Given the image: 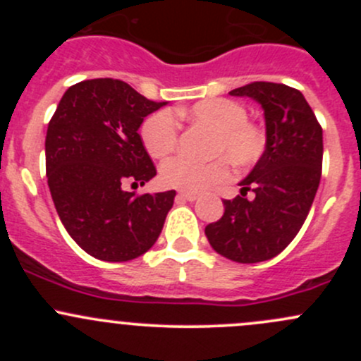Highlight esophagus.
<instances>
[{
    "instance_id": "34e87169",
    "label": "esophagus",
    "mask_w": 361,
    "mask_h": 361,
    "mask_svg": "<svg viewBox=\"0 0 361 361\" xmlns=\"http://www.w3.org/2000/svg\"><path fill=\"white\" fill-rule=\"evenodd\" d=\"M176 199H178V201H188V202H192V201H195V199H197V194H195V192H185V190H181V192H178Z\"/></svg>"
}]
</instances>
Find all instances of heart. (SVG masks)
I'll return each instance as SVG.
<instances>
[{"label": "heart", "mask_w": 361, "mask_h": 361, "mask_svg": "<svg viewBox=\"0 0 361 361\" xmlns=\"http://www.w3.org/2000/svg\"><path fill=\"white\" fill-rule=\"evenodd\" d=\"M176 115L194 126L211 130L209 154L218 155L206 162L174 157L160 167V181L166 187L195 192L225 180L231 173L228 161L235 169L255 166L267 147L264 127L248 120V110L243 103L227 97H211L178 108ZM180 126L171 111L152 113L141 126V140L154 159H164L176 148ZM224 157L221 158V155Z\"/></svg>", "instance_id": "obj_1"}]
</instances>
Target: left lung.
Returning a JSON list of instances; mask_svg holds the SVG:
<instances>
[{
  "mask_svg": "<svg viewBox=\"0 0 361 361\" xmlns=\"http://www.w3.org/2000/svg\"><path fill=\"white\" fill-rule=\"evenodd\" d=\"M228 94L260 104L267 147L239 183L241 194L225 199L224 216L204 232L221 257L257 264L281 253L307 218L322 178L323 130L300 90L288 85L253 82Z\"/></svg>",
  "mask_w": 361,
  "mask_h": 361,
  "instance_id": "8db88e82",
  "label": "left lung"
}]
</instances>
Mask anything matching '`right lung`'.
<instances>
[{"instance_id": "add662e5", "label": "right lung", "mask_w": 361, "mask_h": 361, "mask_svg": "<svg viewBox=\"0 0 361 361\" xmlns=\"http://www.w3.org/2000/svg\"><path fill=\"white\" fill-rule=\"evenodd\" d=\"M113 78L75 83L64 92L45 137L47 180L73 241L97 260L147 253L162 232L176 192L136 195L157 174L137 129L166 106Z\"/></svg>"}]
</instances>
